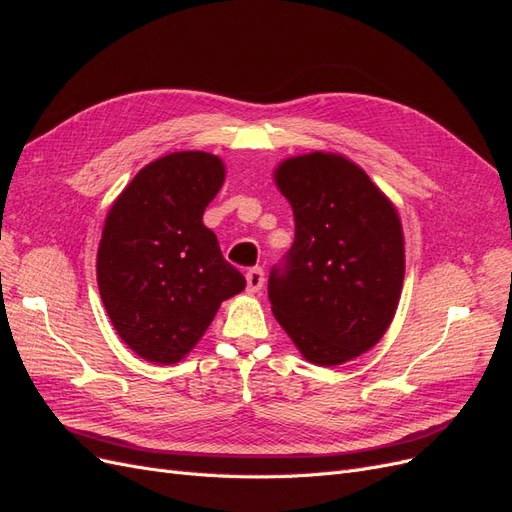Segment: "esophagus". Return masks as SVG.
<instances>
[{
  "mask_svg": "<svg viewBox=\"0 0 512 512\" xmlns=\"http://www.w3.org/2000/svg\"><path fill=\"white\" fill-rule=\"evenodd\" d=\"M245 282H247V292H258L262 284H265V273H262V269L254 267L245 273Z\"/></svg>",
  "mask_w": 512,
  "mask_h": 512,
  "instance_id": "esophagus-1",
  "label": "esophagus"
}]
</instances>
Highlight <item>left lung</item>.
Returning <instances> with one entry per match:
<instances>
[{"mask_svg": "<svg viewBox=\"0 0 512 512\" xmlns=\"http://www.w3.org/2000/svg\"><path fill=\"white\" fill-rule=\"evenodd\" d=\"M273 179L294 213L286 267L269 277L273 316L305 361L348 363L395 318L406 275L399 213L342 153L286 158Z\"/></svg>", "mask_w": 512, "mask_h": 512, "instance_id": "left-lung-1", "label": "left lung"}]
</instances>
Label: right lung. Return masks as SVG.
I'll list each match as a JSON object with an SVG mask.
<instances>
[{
	"label": "right lung",
	"mask_w": 512,
	"mask_h": 512,
	"mask_svg": "<svg viewBox=\"0 0 512 512\" xmlns=\"http://www.w3.org/2000/svg\"><path fill=\"white\" fill-rule=\"evenodd\" d=\"M226 179L222 158L175 151L143 166L106 213L96 275L117 335L141 359L173 365L245 288L203 224Z\"/></svg>",
	"instance_id": "1"
}]
</instances>
